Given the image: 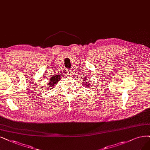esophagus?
<instances>
[{
	"instance_id": "esophagus-1",
	"label": "esophagus",
	"mask_w": 150,
	"mask_h": 150,
	"mask_svg": "<svg viewBox=\"0 0 150 150\" xmlns=\"http://www.w3.org/2000/svg\"><path fill=\"white\" fill-rule=\"evenodd\" d=\"M72 70L71 69H68L67 71V74L68 75H71L72 74Z\"/></svg>"
}]
</instances>
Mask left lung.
<instances>
[{
	"label": "left lung",
	"mask_w": 150,
	"mask_h": 150,
	"mask_svg": "<svg viewBox=\"0 0 150 150\" xmlns=\"http://www.w3.org/2000/svg\"><path fill=\"white\" fill-rule=\"evenodd\" d=\"M83 80V81H82V83H83V86H86L87 88H90L91 85H90V84L89 83V81L88 82L87 79H86L85 76V78H83V80Z\"/></svg>",
	"instance_id": "obj_1"
}]
</instances>
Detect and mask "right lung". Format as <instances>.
<instances>
[{
	"label": "right lung",
	"mask_w": 150,
	"mask_h": 150,
	"mask_svg": "<svg viewBox=\"0 0 150 150\" xmlns=\"http://www.w3.org/2000/svg\"><path fill=\"white\" fill-rule=\"evenodd\" d=\"M60 75H55L52 77L51 79V80L49 81V83H48V89H52L55 86V84H57L60 79Z\"/></svg>",
	"instance_id": "1"
}]
</instances>
